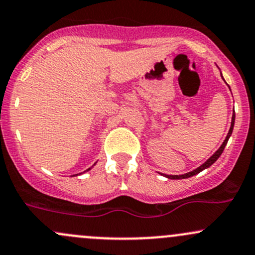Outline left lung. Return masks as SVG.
Returning <instances> with one entry per match:
<instances>
[{
	"instance_id": "8db88e82",
	"label": "left lung",
	"mask_w": 255,
	"mask_h": 255,
	"mask_svg": "<svg viewBox=\"0 0 255 255\" xmlns=\"http://www.w3.org/2000/svg\"><path fill=\"white\" fill-rule=\"evenodd\" d=\"M221 77H222V74H221ZM235 119H236V115H235V111H234V115H232V121H231V127H230V130H229V133H227V136H226V139H225L224 140V143L221 144V146H220V148L216 150L215 152H214L213 155H211L210 157H209L208 160H206V161L203 163V165H200L199 167H197L195 168V170H193V171H191V172H188V173H184V175H163L165 177H167V178H170V179H183V178H189V177H192V176H194V175H198V173L199 172H202L203 170H205V168H208V167H210L211 165H213L214 162L216 161V160L219 159L220 157V155L222 154V151H224V149H225V146H226V144H227V141H229V139H230V136H231V134H232V130H234V126H235Z\"/></svg>"
}]
</instances>
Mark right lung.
<instances>
[{
  "label": "right lung",
  "mask_w": 255,
  "mask_h": 255,
  "mask_svg": "<svg viewBox=\"0 0 255 255\" xmlns=\"http://www.w3.org/2000/svg\"><path fill=\"white\" fill-rule=\"evenodd\" d=\"M95 163H96V162H95ZM95 163H94V165L92 166V167H89V168H88V170H85V171H84V172H88V171H90V170H92V168L94 167V166H95ZM84 172H80V173H79V175H82V173H84ZM73 176H78V175H73Z\"/></svg>",
  "instance_id": "obj_1"
}]
</instances>
